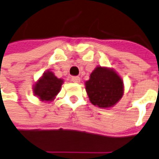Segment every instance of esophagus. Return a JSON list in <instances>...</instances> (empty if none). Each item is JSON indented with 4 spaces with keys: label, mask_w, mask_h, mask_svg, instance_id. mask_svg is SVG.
<instances>
[{
    "label": "esophagus",
    "mask_w": 159,
    "mask_h": 159,
    "mask_svg": "<svg viewBox=\"0 0 159 159\" xmlns=\"http://www.w3.org/2000/svg\"><path fill=\"white\" fill-rule=\"evenodd\" d=\"M71 80L73 82V83H79L80 81V78L78 77V76H74V77H72Z\"/></svg>",
    "instance_id": "34e87169"
}]
</instances>
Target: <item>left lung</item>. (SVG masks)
Here are the masks:
<instances>
[{
  "mask_svg": "<svg viewBox=\"0 0 159 159\" xmlns=\"http://www.w3.org/2000/svg\"><path fill=\"white\" fill-rule=\"evenodd\" d=\"M85 85L91 103L100 108L112 107L124 94L123 80L112 68L97 66Z\"/></svg>",
  "mask_w": 159,
  "mask_h": 159,
  "instance_id": "obj_1",
  "label": "left lung"
}]
</instances>
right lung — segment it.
Here are the masks:
<instances>
[{"label": "right lung", "instance_id": "add662e5", "mask_svg": "<svg viewBox=\"0 0 159 159\" xmlns=\"http://www.w3.org/2000/svg\"><path fill=\"white\" fill-rule=\"evenodd\" d=\"M63 82L62 79L57 78L51 71H47L34 85V94L41 101H52L60 93Z\"/></svg>", "mask_w": 159, "mask_h": 159}]
</instances>
